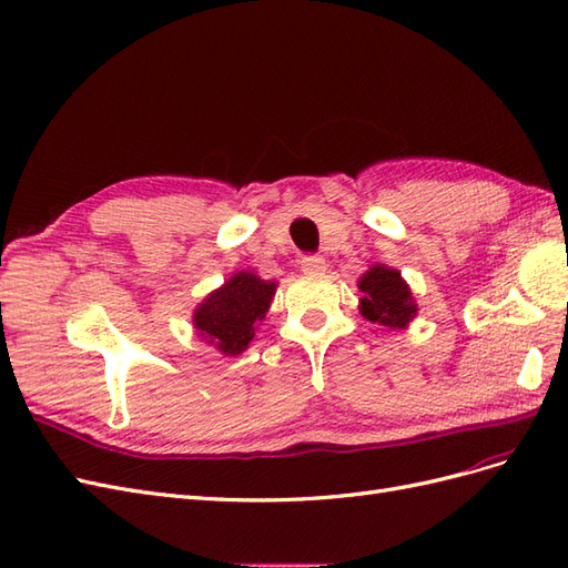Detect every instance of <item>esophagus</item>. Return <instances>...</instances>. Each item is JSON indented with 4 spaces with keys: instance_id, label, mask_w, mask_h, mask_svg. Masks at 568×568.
<instances>
[{
    "instance_id": "34e87169",
    "label": "esophagus",
    "mask_w": 568,
    "mask_h": 568,
    "mask_svg": "<svg viewBox=\"0 0 568 568\" xmlns=\"http://www.w3.org/2000/svg\"><path fill=\"white\" fill-rule=\"evenodd\" d=\"M302 271L312 273V275L323 273L326 271V258H323L321 254H306V256H302Z\"/></svg>"
}]
</instances>
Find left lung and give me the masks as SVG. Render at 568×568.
<instances>
[{
	"instance_id": "left-lung-1",
	"label": "left lung",
	"mask_w": 568,
	"mask_h": 568,
	"mask_svg": "<svg viewBox=\"0 0 568 568\" xmlns=\"http://www.w3.org/2000/svg\"><path fill=\"white\" fill-rule=\"evenodd\" d=\"M362 314L368 321H378L387 328H404L416 314L412 290L399 278L395 268L383 264L371 266L359 281Z\"/></svg>"
}]
</instances>
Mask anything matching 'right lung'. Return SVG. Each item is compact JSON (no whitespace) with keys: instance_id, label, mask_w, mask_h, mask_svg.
Segmentation results:
<instances>
[{"instance_id":"right-lung-1","label":"right lung","mask_w":568,"mask_h":568,"mask_svg":"<svg viewBox=\"0 0 568 568\" xmlns=\"http://www.w3.org/2000/svg\"><path fill=\"white\" fill-rule=\"evenodd\" d=\"M275 283L240 271L209 295L194 312V328L225 356H237L252 343L256 323L264 321Z\"/></svg>"}]
</instances>
